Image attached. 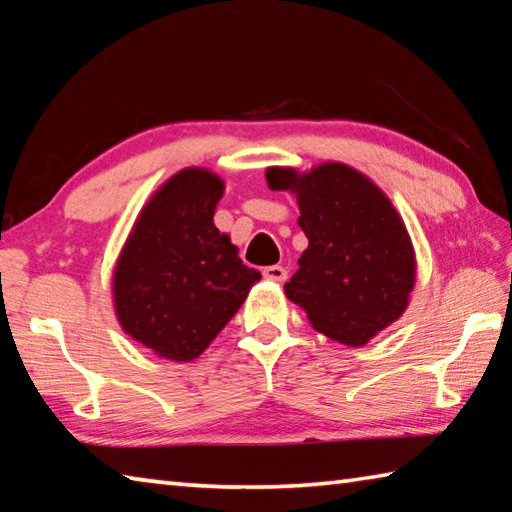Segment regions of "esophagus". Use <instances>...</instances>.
Returning <instances> with one entry per match:
<instances>
[{
  "mask_svg": "<svg viewBox=\"0 0 512 512\" xmlns=\"http://www.w3.org/2000/svg\"><path fill=\"white\" fill-rule=\"evenodd\" d=\"M264 277L270 281H286L288 279V270L284 266H266L264 268Z\"/></svg>",
  "mask_w": 512,
  "mask_h": 512,
  "instance_id": "34e87169",
  "label": "esophagus"
}]
</instances>
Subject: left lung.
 <instances>
[{"label":"left lung","instance_id":"left-lung-1","mask_svg":"<svg viewBox=\"0 0 512 512\" xmlns=\"http://www.w3.org/2000/svg\"><path fill=\"white\" fill-rule=\"evenodd\" d=\"M266 182L297 195L308 248L284 290L312 328L361 347L398 321L416 286V253L387 195L343 162L268 167Z\"/></svg>","mask_w":512,"mask_h":512}]
</instances>
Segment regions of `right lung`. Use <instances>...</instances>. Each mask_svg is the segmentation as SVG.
Masks as SVG:
<instances>
[{
    "instance_id": "add662e5",
    "label": "right lung",
    "mask_w": 512,
    "mask_h": 512,
    "mask_svg": "<svg viewBox=\"0 0 512 512\" xmlns=\"http://www.w3.org/2000/svg\"><path fill=\"white\" fill-rule=\"evenodd\" d=\"M222 195L217 173L178 171L143 206L116 259V319L167 361L198 358L262 279L213 224Z\"/></svg>"
}]
</instances>
